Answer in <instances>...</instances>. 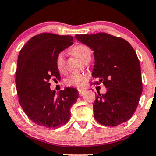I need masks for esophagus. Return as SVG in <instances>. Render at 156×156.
<instances>
[{
	"label": "esophagus",
	"mask_w": 156,
	"mask_h": 156,
	"mask_svg": "<svg viewBox=\"0 0 156 156\" xmlns=\"http://www.w3.org/2000/svg\"><path fill=\"white\" fill-rule=\"evenodd\" d=\"M78 92H79L80 96H83V94L86 93V91L85 90H78Z\"/></svg>",
	"instance_id": "esophagus-1"
}]
</instances>
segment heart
<instances>
[{
    "mask_svg": "<svg viewBox=\"0 0 156 156\" xmlns=\"http://www.w3.org/2000/svg\"><path fill=\"white\" fill-rule=\"evenodd\" d=\"M71 53L76 55L82 62H87L91 59L92 53L90 50L83 44H78L71 49ZM55 65L59 71H62L64 67V54L61 52L55 58ZM87 82V77L81 74H73L65 80V83L68 86L83 88Z\"/></svg>",
    "mask_w": 156,
    "mask_h": 156,
    "instance_id": "heart-1",
    "label": "heart"
}]
</instances>
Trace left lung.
<instances>
[{
    "mask_svg": "<svg viewBox=\"0 0 156 156\" xmlns=\"http://www.w3.org/2000/svg\"><path fill=\"white\" fill-rule=\"evenodd\" d=\"M76 39L94 51L92 76L103 83L105 94L98 93L93 103L94 117L100 124L114 127L130 119L142 93L141 67L135 51L121 37L106 33L76 34Z\"/></svg>",
    "mask_w": 156,
    "mask_h": 156,
    "instance_id": "left-lung-1",
    "label": "left lung"
}]
</instances>
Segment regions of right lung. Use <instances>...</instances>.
Wrapping results in <instances>:
<instances>
[{
  "label": "right lung",
  "mask_w": 156,
  "mask_h": 156,
  "mask_svg": "<svg viewBox=\"0 0 156 156\" xmlns=\"http://www.w3.org/2000/svg\"><path fill=\"white\" fill-rule=\"evenodd\" d=\"M73 44L72 36L42 33L31 38L20 51L15 83L19 103L28 118L46 128H59L70 118L78 90L67 87L58 94L49 81L60 80L57 55Z\"/></svg>",
  "instance_id": "add662e5"
}]
</instances>
